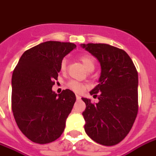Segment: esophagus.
<instances>
[{"label": "esophagus", "instance_id": "obj_1", "mask_svg": "<svg viewBox=\"0 0 156 156\" xmlns=\"http://www.w3.org/2000/svg\"><path fill=\"white\" fill-rule=\"evenodd\" d=\"M76 98H77V100H80L81 97L79 95H78V94H77V95H76Z\"/></svg>", "mask_w": 156, "mask_h": 156}]
</instances>
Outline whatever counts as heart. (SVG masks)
<instances>
[{
    "mask_svg": "<svg viewBox=\"0 0 156 156\" xmlns=\"http://www.w3.org/2000/svg\"><path fill=\"white\" fill-rule=\"evenodd\" d=\"M80 61L82 62L83 66L87 70L90 69H94V61L93 58L89 55H83V56L80 57ZM66 68V61L64 60L62 61V62L60 64V69L61 71H65ZM68 87L69 89L73 90L76 93L80 94L84 91V90L87 88V86L84 84H82L81 82H77V81H69L67 84Z\"/></svg>",
    "mask_w": 156,
    "mask_h": 156,
    "instance_id": "heart-1",
    "label": "heart"
}]
</instances>
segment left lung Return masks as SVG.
<instances>
[{"label":"left lung","mask_w":156,"mask_h":156,"mask_svg":"<svg viewBox=\"0 0 156 156\" xmlns=\"http://www.w3.org/2000/svg\"><path fill=\"white\" fill-rule=\"evenodd\" d=\"M81 47L97 58L101 66L98 84L90 92L98 102L82 98L86 103L85 131L96 143L113 146L127 135L137 116L138 72L122 49L101 43L81 44Z\"/></svg>","instance_id":"obj_1"}]
</instances>
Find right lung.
Listing matches in <instances>:
<instances>
[{
	"label": "right lung",
	"mask_w": 156,
	"mask_h": 156,
	"mask_svg": "<svg viewBox=\"0 0 156 156\" xmlns=\"http://www.w3.org/2000/svg\"><path fill=\"white\" fill-rule=\"evenodd\" d=\"M70 42L49 41L21 55L12 76V111L19 129L36 144L56 140L76 101L70 90H52L63 58L75 49Z\"/></svg>",
	"instance_id": "1"
}]
</instances>
